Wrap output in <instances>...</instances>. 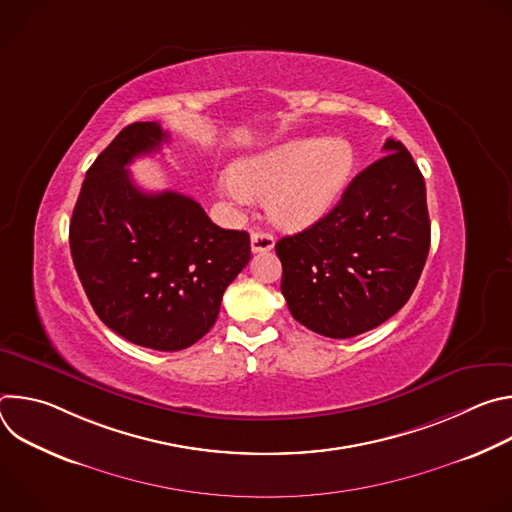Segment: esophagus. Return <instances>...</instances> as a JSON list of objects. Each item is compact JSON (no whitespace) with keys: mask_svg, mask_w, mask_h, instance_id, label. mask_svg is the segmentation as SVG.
<instances>
[{"mask_svg":"<svg viewBox=\"0 0 512 512\" xmlns=\"http://www.w3.org/2000/svg\"><path fill=\"white\" fill-rule=\"evenodd\" d=\"M273 247H275V239L271 233H265V231L251 233V251L253 253H267Z\"/></svg>","mask_w":512,"mask_h":512,"instance_id":"esophagus-1","label":"esophagus"}]
</instances>
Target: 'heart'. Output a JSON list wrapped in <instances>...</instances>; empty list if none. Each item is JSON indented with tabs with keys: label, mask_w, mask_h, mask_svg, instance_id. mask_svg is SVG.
Returning a JSON list of instances; mask_svg holds the SVG:
<instances>
[{
	"label": "heart",
	"mask_w": 512,
	"mask_h": 512,
	"mask_svg": "<svg viewBox=\"0 0 512 512\" xmlns=\"http://www.w3.org/2000/svg\"><path fill=\"white\" fill-rule=\"evenodd\" d=\"M352 172V150L342 139L298 137L241 158L221 190L235 202L267 196L271 221L302 229L330 208Z\"/></svg>",
	"instance_id": "heart-1"
}]
</instances>
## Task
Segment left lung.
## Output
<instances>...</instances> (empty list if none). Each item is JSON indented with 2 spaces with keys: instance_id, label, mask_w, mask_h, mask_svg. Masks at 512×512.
Listing matches in <instances>:
<instances>
[{
  "instance_id": "left-lung-1",
  "label": "left lung",
  "mask_w": 512,
  "mask_h": 512,
  "mask_svg": "<svg viewBox=\"0 0 512 512\" xmlns=\"http://www.w3.org/2000/svg\"><path fill=\"white\" fill-rule=\"evenodd\" d=\"M383 150L318 223L275 243L291 316L328 338L358 336L397 314L429 253L423 176L401 141L389 137Z\"/></svg>"
}]
</instances>
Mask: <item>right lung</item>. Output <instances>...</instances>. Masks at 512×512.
Listing matches in <instances>:
<instances>
[{"label":"right lung","instance_id":"obj_1","mask_svg":"<svg viewBox=\"0 0 512 512\" xmlns=\"http://www.w3.org/2000/svg\"><path fill=\"white\" fill-rule=\"evenodd\" d=\"M166 141L156 121L119 131L87 172L68 241L103 324L137 346L172 352L214 326L225 289L251 259V241L216 227L190 196L133 184L127 166Z\"/></svg>","mask_w":512,"mask_h":512}]
</instances>
